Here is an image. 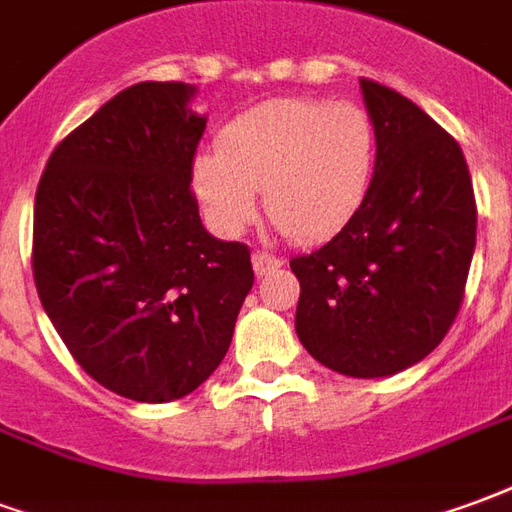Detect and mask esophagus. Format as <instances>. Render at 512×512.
<instances>
[{"label": "esophagus", "mask_w": 512, "mask_h": 512, "mask_svg": "<svg viewBox=\"0 0 512 512\" xmlns=\"http://www.w3.org/2000/svg\"><path fill=\"white\" fill-rule=\"evenodd\" d=\"M251 261H253V272H256L259 278H264L267 272L278 270V267H281V259H275V256H270V253H264V251L253 253Z\"/></svg>", "instance_id": "1"}]
</instances>
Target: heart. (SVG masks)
Listing matches in <instances>:
<instances>
[{"mask_svg":"<svg viewBox=\"0 0 512 512\" xmlns=\"http://www.w3.org/2000/svg\"><path fill=\"white\" fill-rule=\"evenodd\" d=\"M376 122L352 100L281 98L229 122L218 152L193 160V190L212 226L240 234L264 210L292 240L333 237L360 212L376 174Z\"/></svg>","mask_w":512,"mask_h":512,"instance_id":"heart-1","label":"heart"}]
</instances>
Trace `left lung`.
<instances>
[{
    "label": "left lung",
    "mask_w": 512,
    "mask_h": 512,
    "mask_svg": "<svg viewBox=\"0 0 512 512\" xmlns=\"http://www.w3.org/2000/svg\"><path fill=\"white\" fill-rule=\"evenodd\" d=\"M360 89L379 138L374 182L333 240L292 259L294 330L330 371L376 379L420 363L455 322L477 207L458 141L395 89Z\"/></svg>",
    "instance_id": "left-lung-1"
}]
</instances>
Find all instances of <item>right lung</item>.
<instances>
[{
    "label": "right lung",
    "mask_w": 512,
    "mask_h": 512,
    "mask_svg": "<svg viewBox=\"0 0 512 512\" xmlns=\"http://www.w3.org/2000/svg\"><path fill=\"white\" fill-rule=\"evenodd\" d=\"M193 84L141 81L59 144L35 196L32 272L76 363L141 404L193 393L229 352L251 251L190 193L207 117Z\"/></svg>",
    "instance_id": "obj_1"
}]
</instances>
